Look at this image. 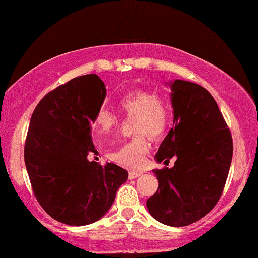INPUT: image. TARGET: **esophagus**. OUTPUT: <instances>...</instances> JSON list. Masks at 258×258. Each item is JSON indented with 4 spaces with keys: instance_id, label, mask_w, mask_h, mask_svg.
Here are the masks:
<instances>
[{
    "instance_id": "1",
    "label": "esophagus",
    "mask_w": 258,
    "mask_h": 258,
    "mask_svg": "<svg viewBox=\"0 0 258 258\" xmlns=\"http://www.w3.org/2000/svg\"><path fill=\"white\" fill-rule=\"evenodd\" d=\"M141 174H142L141 171H130L128 177H130V179H135V178H137V177L141 176Z\"/></svg>"
}]
</instances>
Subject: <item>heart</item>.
<instances>
[{
    "instance_id": "heart-1",
    "label": "heart",
    "mask_w": 258,
    "mask_h": 258,
    "mask_svg": "<svg viewBox=\"0 0 258 258\" xmlns=\"http://www.w3.org/2000/svg\"><path fill=\"white\" fill-rule=\"evenodd\" d=\"M120 110L127 117H136L135 132L138 135L147 133L150 137L158 138L166 131L170 122L167 105L153 92L135 90L128 92L119 100ZM117 117L106 109L97 111L93 120V128L98 136H106L117 126ZM149 143L146 136H138L125 142L109 158L123 166L138 168L143 166Z\"/></svg>"
}]
</instances>
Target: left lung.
Wrapping results in <instances>:
<instances>
[{"mask_svg":"<svg viewBox=\"0 0 258 258\" xmlns=\"http://www.w3.org/2000/svg\"><path fill=\"white\" fill-rule=\"evenodd\" d=\"M171 88L173 127L162 141L156 162L174 166L153 170L156 193L147 200L149 214L170 227L199 221L214 209L223 191L233 156L229 128L214 97L194 82L174 80Z\"/></svg>","mask_w":258,"mask_h":258,"instance_id":"1","label":"left lung"}]
</instances>
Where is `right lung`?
Wrapping results in <instances>:
<instances>
[{
    "label": "right lung",
    "instance_id": "1",
    "mask_svg": "<svg viewBox=\"0 0 258 258\" xmlns=\"http://www.w3.org/2000/svg\"><path fill=\"white\" fill-rule=\"evenodd\" d=\"M105 96L104 82L88 74L47 93L32 112L24 148L32 190L47 214L69 226L100 220L128 178L112 162L87 159L98 153L91 125Z\"/></svg>",
    "mask_w": 258,
    "mask_h": 258
}]
</instances>
